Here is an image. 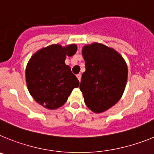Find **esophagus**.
<instances>
[{"instance_id":"1","label":"esophagus","mask_w":154,"mask_h":154,"mask_svg":"<svg viewBox=\"0 0 154 154\" xmlns=\"http://www.w3.org/2000/svg\"><path fill=\"white\" fill-rule=\"evenodd\" d=\"M77 78H78V79H79V81H81V78H82V75H81V74H78L77 75Z\"/></svg>"}]
</instances>
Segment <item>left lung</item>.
<instances>
[{
	"mask_svg": "<svg viewBox=\"0 0 154 154\" xmlns=\"http://www.w3.org/2000/svg\"><path fill=\"white\" fill-rule=\"evenodd\" d=\"M85 72L80 90L87 107L96 113L113 106L123 96L128 69L123 57L113 48L93 43L82 48Z\"/></svg>",
	"mask_w": 154,
	"mask_h": 154,
	"instance_id": "left-lung-1",
	"label": "left lung"
}]
</instances>
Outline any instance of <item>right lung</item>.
I'll return each instance as SVG.
<instances>
[{"instance_id": "1", "label": "right lung", "mask_w": 154, "mask_h": 154, "mask_svg": "<svg viewBox=\"0 0 154 154\" xmlns=\"http://www.w3.org/2000/svg\"><path fill=\"white\" fill-rule=\"evenodd\" d=\"M76 45L62 47L51 45L43 48L30 58L26 67V83L31 96L42 106L55 109L63 106L79 82L65 65L66 56H72Z\"/></svg>"}]
</instances>
